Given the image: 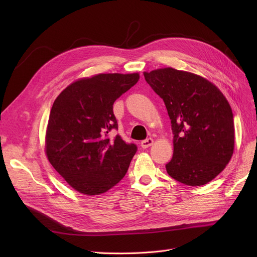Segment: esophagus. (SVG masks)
I'll return each instance as SVG.
<instances>
[{"instance_id": "1", "label": "esophagus", "mask_w": 257, "mask_h": 257, "mask_svg": "<svg viewBox=\"0 0 257 257\" xmlns=\"http://www.w3.org/2000/svg\"><path fill=\"white\" fill-rule=\"evenodd\" d=\"M153 140L152 139H147V140H144V141H142V143H141V146H142V148L143 149H146V148H148V147H150V146H152L153 145Z\"/></svg>"}]
</instances>
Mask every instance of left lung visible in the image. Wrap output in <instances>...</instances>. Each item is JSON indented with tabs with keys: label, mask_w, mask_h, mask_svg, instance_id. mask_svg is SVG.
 <instances>
[{
	"label": "left lung",
	"mask_w": 257,
	"mask_h": 257,
	"mask_svg": "<svg viewBox=\"0 0 257 257\" xmlns=\"http://www.w3.org/2000/svg\"><path fill=\"white\" fill-rule=\"evenodd\" d=\"M164 100L174 134V153L166 165L172 178L199 186L225 169L234 149L231 107L208 80L172 67L144 74Z\"/></svg>",
	"instance_id": "obj_1"
}]
</instances>
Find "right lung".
Masks as SVG:
<instances>
[{
  "label": "right lung",
  "instance_id": "1",
  "mask_svg": "<svg viewBox=\"0 0 257 257\" xmlns=\"http://www.w3.org/2000/svg\"><path fill=\"white\" fill-rule=\"evenodd\" d=\"M140 79L136 74H100L67 86L54 102L46 134L48 159L74 190L100 195L126 175L138 151L116 134L113 103Z\"/></svg>",
  "mask_w": 257,
  "mask_h": 257
}]
</instances>
